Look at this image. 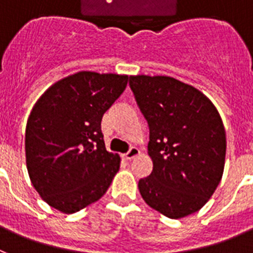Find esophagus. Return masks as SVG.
Here are the masks:
<instances>
[{"mask_svg": "<svg viewBox=\"0 0 253 253\" xmlns=\"http://www.w3.org/2000/svg\"><path fill=\"white\" fill-rule=\"evenodd\" d=\"M139 154H140L139 149H137V148H135V146H132V148H131V149L128 150L126 154H125V159H127V161H131V159H133L135 157L139 156Z\"/></svg>", "mask_w": 253, "mask_h": 253, "instance_id": "esophagus-1", "label": "esophagus"}]
</instances>
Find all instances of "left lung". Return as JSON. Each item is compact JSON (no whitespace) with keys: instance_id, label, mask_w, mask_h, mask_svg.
Here are the masks:
<instances>
[{"instance_id":"1","label":"left lung","mask_w":253,"mask_h":253,"mask_svg":"<svg viewBox=\"0 0 253 253\" xmlns=\"http://www.w3.org/2000/svg\"><path fill=\"white\" fill-rule=\"evenodd\" d=\"M130 87L149 125L153 169L140 194L169 218L194 213L221 181L226 153L224 123L203 92L167 76H130Z\"/></svg>"}]
</instances>
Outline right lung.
<instances>
[{
  "label": "right lung",
  "mask_w": 253,
  "mask_h": 253,
  "mask_svg": "<svg viewBox=\"0 0 253 253\" xmlns=\"http://www.w3.org/2000/svg\"><path fill=\"white\" fill-rule=\"evenodd\" d=\"M128 76L82 71L51 84L25 127L29 179L44 202L74 213L105 194L120 169L108 152L101 118L121 96Z\"/></svg>",
  "instance_id": "add662e5"
}]
</instances>
